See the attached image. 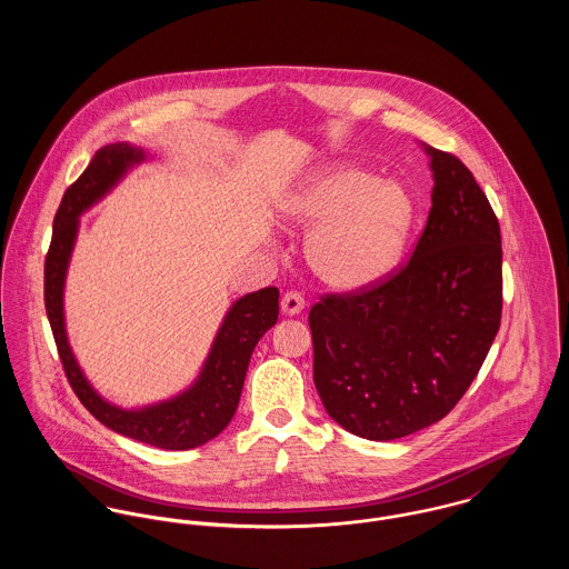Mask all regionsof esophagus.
I'll return each instance as SVG.
<instances>
[{"label": "esophagus", "instance_id": "1", "mask_svg": "<svg viewBox=\"0 0 569 569\" xmlns=\"http://www.w3.org/2000/svg\"><path fill=\"white\" fill-rule=\"evenodd\" d=\"M280 307H282V313H284V316H298V313L305 309V298H302V293H298V291H287V293L282 296Z\"/></svg>", "mask_w": 569, "mask_h": 569}]
</instances>
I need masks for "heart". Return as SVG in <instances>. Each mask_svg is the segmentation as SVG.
I'll return each instance as SVG.
<instances>
[{
	"instance_id": "1",
	"label": "heart",
	"mask_w": 569,
	"mask_h": 569,
	"mask_svg": "<svg viewBox=\"0 0 569 569\" xmlns=\"http://www.w3.org/2000/svg\"><path fill=\"white\" fill-rule=\"evenodd\" d=\"M289 230H309L307 260L337 291H363L383 280L403 251L413 201L397 181L337 163L316 172L280 206Z\"/></svg>"
}]
</instances>
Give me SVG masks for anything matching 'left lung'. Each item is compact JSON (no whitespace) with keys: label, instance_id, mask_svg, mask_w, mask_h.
<instances>
[{"label":"left lung","instance_id":"8db88e82","mask_svg":"<svg viewBox=\"0 0 569 569\" xmlns=\"http://www.w3.org/2000/svg\"><path fill=\"white\" fill-rule=\"evenodd\" d=\"M431 210L409 262L383 282L325 296L309 313L326 411L368 440L445 418L478 377L501 320V237L473 172L425 147Z\"/></svg>","mask_w":569,"mask_h":569}]
</instances>
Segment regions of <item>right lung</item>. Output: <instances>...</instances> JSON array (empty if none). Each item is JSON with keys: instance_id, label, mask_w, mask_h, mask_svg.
Masks as SVG:
<instances>
[{"instance_id": "1", "label": "right lung", "mask_w": 569, "mask_h": 569, "mask_svg": "<svg viewBox=\"0 0 569 569\" xmlns=\"http://www.w3.org/2000/svg\"><path fill=\"white\" fill-rule=\"evenodd\" d=\"M144 160L147 153L127 142L102 147L82 170L81 177L66 190L46 256V313L66 377L79 401L96 420L127 438L168 451H186L217 438L230 425L241 401L251 352L258 339L278 320L280 291L267 287L247 293L230 307L197 381L186 392L142 409H122L107 403L84 379L70 348L63 316V287L79 234V217L102 199L131 166Z\"/></svg>"}]
</instances>
